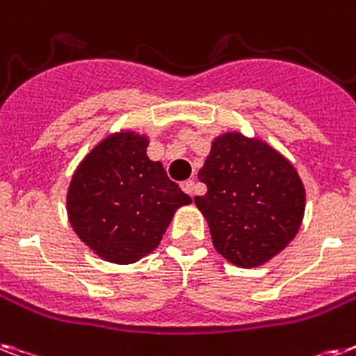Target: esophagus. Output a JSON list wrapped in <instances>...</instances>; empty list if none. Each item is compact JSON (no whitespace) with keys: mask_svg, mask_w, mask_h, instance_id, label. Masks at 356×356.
<instances>
[{"mask_svg":"<svg viewBox=\"0 0 356 356\" xmlns=\"http://www.w3.org/2000/svg\"><path fill=\"white\" fill-rule=\"evenodd\" d=\"M181 188H183L184 193H188V195H193V190H195V183H193L192 179H188V181H184V183L181 184Z\"/></svg>","mask_w":356,"mask_h":356,"instance_id":"obj_1","label":"esophagus"}]
</instances>
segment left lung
<instances>
[{
    "label": "left lung",
    "instance_id": "8db88e82",
    "mask_svg": "<svg viewBox=\"0 0 356 356\" xmlns=\"http://www.w3.org/2000/svg\"><path fill=\"white\" fill-rule=\"evenodd\" d=\"M197 177L208 192L193 203L207 218L216 250L234 265H263L298 232L302 181L293 164L259 138L218 137Z\"/></svg>",
    "mask_w": 356,
    "mask_h": 356
}]
</instances>
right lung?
Wrapping results in <instances>:
<instances>
[{"label":"right lung","mask_w":356,"mask_h":356,"mask_svg":"<svg viewBox=\"0 0 356 356\" xmlns=\"http://www.w3.org/2000/svg\"><path fill=\"white\" fill-rule=\"evenodd\" d=\"M148 138L117 133L104 138L74 172L67 213L83 243L111 263H135L163 239L190 195L146 155Z\"/></svg>","instance_id":"right-lung-1"}]
</instances>
